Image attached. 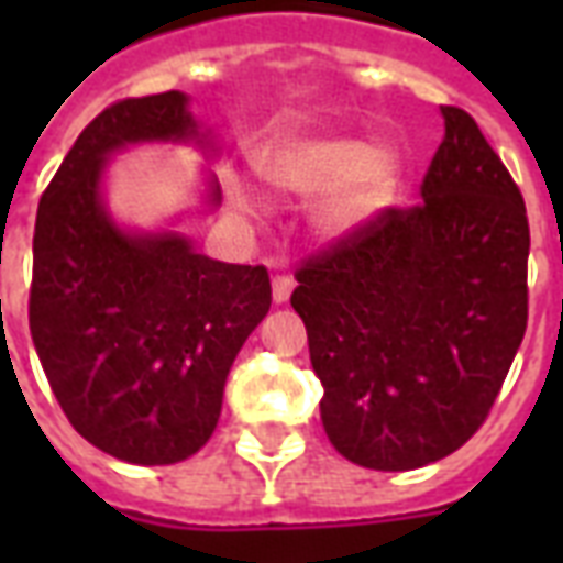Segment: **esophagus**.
<instances>
[{
    "instance_id": "obj_1",
    "label": "esophagus",
    "mask_w": 563,
    "mask_h": 563,
    "mask_svg": "<svg viewBox=\"0 0 563 563\" xmlns=\"http://www.w3.org/2000/svg\"><path fill=\"white\" fill-rule=\"evenodd\" d=\"M295 289V280L289 274H274V280H271V295H274V301L283 305V301H289V295Z\"/></svg>"
}]
</instances>
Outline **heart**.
Masks as SVG:
<instances>
[{
  "label": "heart",
  "instance_id": "heart-1",
  "mask_svg": "<svg viewBox=\"0 0 563 563\" xmlns=\"http://www.w3.org/2000/svg\"><path fill=\"white\" fill-rule=\"evenodd\" d=\"M265 180L283 192L313 196V225L325 238H350L362 232L389 208L401 184V156L386 144L365 147L355 139H301L280 144L262 156ZM232 201L246 213L256 198L234 186Z\"/></svg>",
  "mask_w": 563,
  "mask_h": 563
}]
</instances>
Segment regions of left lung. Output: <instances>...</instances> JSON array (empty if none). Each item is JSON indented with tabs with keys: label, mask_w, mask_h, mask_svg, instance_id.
I'll use <instances>...</instances> for the list:
<instances>
[{
	"label": "left lung",
	"mask_w": 563,
	"mask_h": 563,
	"mask_svg": "<svg viewBox=\"0 0 563 563\" xmlns=\"http://www.w3.org/2000/svg\"><path fill=\"white\" fill-rule=\"evenodd\" d=\"M440 111L446 135L422 201L386 208L295 271L325 434L371 471L464 446L528 329L525 198L476 120Z\"/></svg>",
	"instance_id": "obj_1"
}]
</instances>
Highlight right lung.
<instances>
[{"label": "right lung", "mask_w": 563, "mask_h": 563, "mask_svg": "<svg viewBox=\"0 0 563 563\" xmlns=\"http://www.w3.org/2000/svg\"><path fill=\"white\" fill-rule=\"evenodd\" d=\"M141 141H196L177 90L104 108L44 189L32 238L30 331L71 428L129 464L205 446L234 355L265 319V265L196 253L177 232H123L102 205L104 162ZM220 205V186L210 189Z\"/></svg>", "instance_id": "add662e5"}]
</instances>
